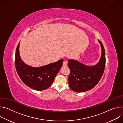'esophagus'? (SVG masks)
Listing matches in <instances>:
<instances>
[{"label":"esophagus","instance_id":"34e87169","mask_svg":"<svg viewBox=\"0 0 123 123\" xmlns=\"http://www.w3.org/2000/svg\"><path fill=\"white\" fill-rule=\"evenodd\" d=\"M62 65H63V66H67V61H64L63 62Z\"/></svg>","mask_w":123,"mask_h":123}]
</instances>
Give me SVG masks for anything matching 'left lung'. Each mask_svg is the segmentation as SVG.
Instances as JSON below:
<instances>
[{"label": "left lung", "mask_w": 123, "mask_h": 123, "mask_svg": "<svg viewBox=\"0 0 123 123\" xmlns=\"http://www.w3.org/2000/svg\"><path fill=\"white\" fill-rule=\"evenodd\" d=\"M102 48L99 62L87 66L74 60H69L68 66L70 70L68 83L70 88L76 92H85L92 89L101 80L105 66V51L103 43L98 40Z\"/></svg>", "instance_id": "left-lung-1"}]
</instances>
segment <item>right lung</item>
Masks as SVG:
<instances>
[{
    "label": "right lung",
    "instance_id": "right-lung-1",
    "mask_svg": "<svg viewBox=\"0 0 123 123\" xmlns=\"http://www.w3.org/2000/svg\"><path fill=\"white\" fill-rule=\"evenodd\" d=\"M20 42L16 51L15 63L17 72L22 81L29 87L38 91L46 89L51 86L62 65L63 60L38 67L26 64L19 55Z\"/></svg>",
    "mask_w": 123,
    "mask_h": 123
}]
</instances>
